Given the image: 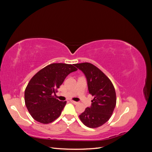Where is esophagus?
Segmentation results:
<instances>
[{"instance_id": "obj_1", "label": "esophagus", "mask_w": 152, "mask_h": 152, "mask_svg": "<svg viewBox=\"0 0 152 152\" xmlns=\"http://www.w3.org/2000/svg\"><path fill=\"white\" fill-rule=\"evenodd\" d=\"M70 102L72 103H73L74 104H78L79 103L78 102H75V101H73V100H70Z\"/></svg>"}]
</instances>
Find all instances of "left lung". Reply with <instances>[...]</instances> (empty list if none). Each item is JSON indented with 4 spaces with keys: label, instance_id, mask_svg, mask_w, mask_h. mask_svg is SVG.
<instances>
[{
    "label": "left lung",
    "instance_id": "obj_1",
    "mask_svg": "<svg viewBox=\"0 0 152 152\" xmlns=\"http://www.w3.org/2000/svg\"><path fill=\"white\" fill-rule=\"evenodd\" d=\"M84 73L89 93L94 96L91 106L86 108L79 118L90 128L102 126L111 117L116 105V93L113 84L98 68L89 63L74 64Z\"/></svg>",
    "mask_w": 152,
    "mask_h": 152
}]
</instances>
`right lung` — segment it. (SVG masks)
<instances>
[{
	"label": "right lung",
	"mask_w": 152,
	"mask_h": 152,
	"mask_svg": "<svg viewBox=\"0 0 152 152\" xmlns=\"http://www.w3.org/2000/svg\"><path fill=\"white\" fill-rule=\"evenodd\" d=\"M77 70L73 65L53 63L31 78L25 91V102L36 121L49 124L59 117L66 102H60L53 95L67 75Z\"/></svg>",
	"instance_id": "right-lung-1"
}]
</instances>
